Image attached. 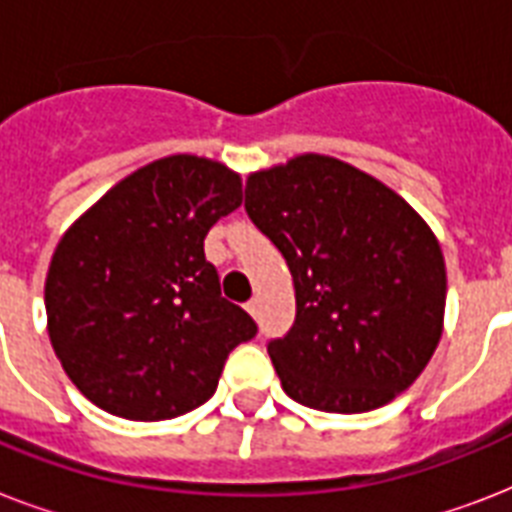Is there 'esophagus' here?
Returning <instances> with one entry per match:
<instances>
[{"mask_svg":"<svg viewBox=\"0 0 512 512\" xmlns=\"http://www.w3.org/2000/svg\"><path fill=\"white\" fill-rule=\"evenodd\" d=\"M244 308H247L249 316H257V313H260V300H257V297H252V300H249V303L244 305Z\"/></svg>","mask_w":512,"mask_h":512,"instance_id":"obj_1","label":"esophagus"}]
</instances>
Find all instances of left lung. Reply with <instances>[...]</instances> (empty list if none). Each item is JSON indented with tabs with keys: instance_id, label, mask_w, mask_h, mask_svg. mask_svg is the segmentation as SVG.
Masks as SVG:
<instances>
[{
	"instance_id": "1",
	"label": "left lung",
	"mask_w": 512,
	"mask_h": 512,
	"mask_svg": "<svg viewBox=\"0 0 512 512\" xmlns=\"http://www.w3.org/2000/svg\"><path fill=\"white\" fill-rule=\"evenodd\" d=\"M244 207L295 281V327L268 345L284 393L337 414L404 393L444 332L446 265L420 212L321 154L252 172Z\"/></svg>"
}]
</instances>
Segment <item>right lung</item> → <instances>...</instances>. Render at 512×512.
I'll return each mask as SVG.
<instances>
[{
    "label": "right lung",
    "mask_w": 512,
    "mask_h": 512,
    "mask_svg": "<svg viewBox=\"0 0 512 512\" xmlns=\"http://www.w3.org/2000/svg\"><path fill=\"white\" fill-rule=\"evenodd\" d=\"M241 207V175L204 156L156 159L60 236L44 281L63 372L103 412L172 420L212 398L255 321L220 297L204 236Z\"/></svg>",
    "instance_id": "add662e5"
}]
</instances>
